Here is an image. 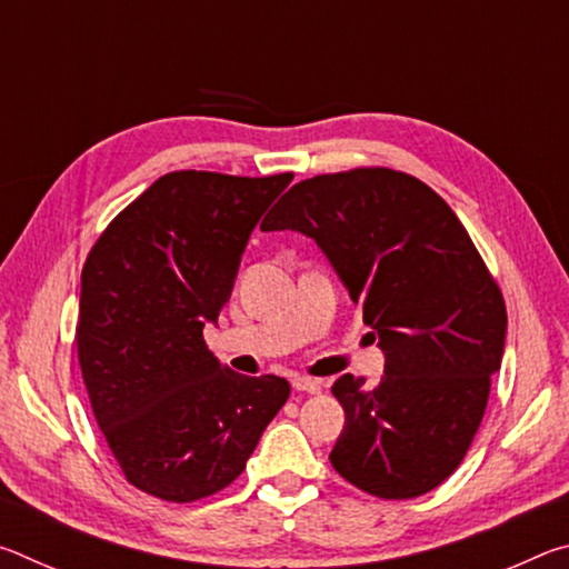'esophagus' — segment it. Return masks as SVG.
Masks as SVG:
<instances>
[{"label": "esophagus", "instance_id": "esophagus-1", "mask_svg": "<svg viewBox=\"0 0 569 569\" xmlns=\"http://www.w3.org/2000/svg\"><path fill=\"white\" fill-rule=\"evenodd\" d=\"M293 389L301 391V393H319L321 391V383L308 379V377H296L293 379Z\"/></svg>", "mask_w": 569, "mask_h": 569}]
</instances>
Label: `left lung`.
<instances>
[{"label": "left lung", "mask_w": 569, "mask_h": 569, "mask_svg": "<svg viewBox=\"0 0 569 569\" xmlns=\"http://www.w3.org/2000/svg\"><path fill=\"white\" fill-rule=\"evenodd\" d=\"M261 228L313 238L387 353L377 387H331L333 469L381 499L431 492L465 459L505 353V298L465 226L419 178L353 168L296 182Z\"/></svg>", "instance_id": "left-lung-1"}]
</instances>
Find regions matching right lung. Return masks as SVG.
Here are the masks:
<instances>
[{
    "label": "right lung",
    "mask_w": 569,
    "mask_h": 569,
    "mask_svg": "<svg viewBox=\"0 0 569 569\" xmlns=\"http://www.w3.org/2000/svg\"><path fill=\"white\" fill-rule=\"evenodd\" d=\"M291 180L168 172L84 261L77 359L104 441L140 492L186 505L226 489L291 393L273 373L220 366L203 339L250 230Z\"/></svg>",
    "instance_id": "right-lung-1"
}]
</instances>
